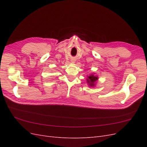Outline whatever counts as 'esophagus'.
Wrapping results in <instances>:
<instances>
[{
  "label": "esophagus",
  "instance_id": "esophagus-1",
  "mask_svg": "<svg viewBox=\"0 0 147 147\" xmlns=\"http://www.w3.org/2000/svg\"><path fill=\"white\" fill-rule=\"evenodd\" d=\"M72 63H74V61H72Z\"/></svg>",
  "mask_w": 147,
  "mask_h": 147
}]
</instances>
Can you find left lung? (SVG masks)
Returning <instances> with one entry per match:
<instances>
[{
    "mask_svg": "<svg viewBox=\"0 0 147 147\" xmlns=\"http://www.w3.org/2000/svg\"><path fill=\"white\" fill-rule=\"evenodd\" d=\"M98 79L97 78V77H95L94 75H91L90 76H89L88 79H87V81L88 83L90 84V86H94V82L97 80Z\"/></svg>",
    "mask_w": 147,
    "mask_h": 147,
    "instance_id": "left-lung-1",
    "label": "left lung"
}]
</instances>
